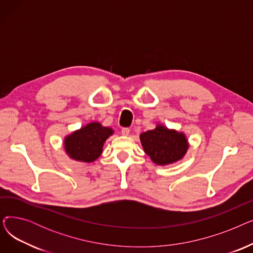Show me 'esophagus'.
Listing matches in <instances>:
<instances>
[{"label":"esophagus","instance_id":"34e87169","mask_svg":"<svg viewBox=\"0 0 253 253\" xmlns=\"http://www.w3.org/2000/svg\"><path fill=\"white\" fill-rule=\"evenodd\" d=\"M121 132H122V135H125V136H127V135L129 134L130 129H129V128H127V127H124V128H122Z\"/></svg>","mask_w":253,"mask_h":253}]
</instances>
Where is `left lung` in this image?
I'll return each mask as SVG.
<instances>
[{"label":"left lung","instance_id":"obj_1","mask_svg":"<svg viewBox=\"0 0 253 253\" xmlns=\"http://www.w3.org/2000/svg\"><path fill=\"white\" fill-rule=\"evenodd\" d=\"M140 141L144 152L158 165H168L180 160L189 148L183 133L169 130L162 125L143 132L140 134Z\"/></svg>","mask_w":253,"mask_h":253}]
</instances>
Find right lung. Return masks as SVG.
Masks as SVG:
<instances>
[{"label":"right lung","mask_w":253,"mask_h":253,"mask_svg":"<svg viewBox=\"0 0 253 253\" xmlns=\"http://www.w3.org/2000/svg\"><path fill=\"white\" fill-rule=\"evenodd\" d=\"M113 132L99 123H90L65 137V152L76 161L93 162L101 155L103 143Z\"/></svg>","instance_id":"1"}]
</instances>
